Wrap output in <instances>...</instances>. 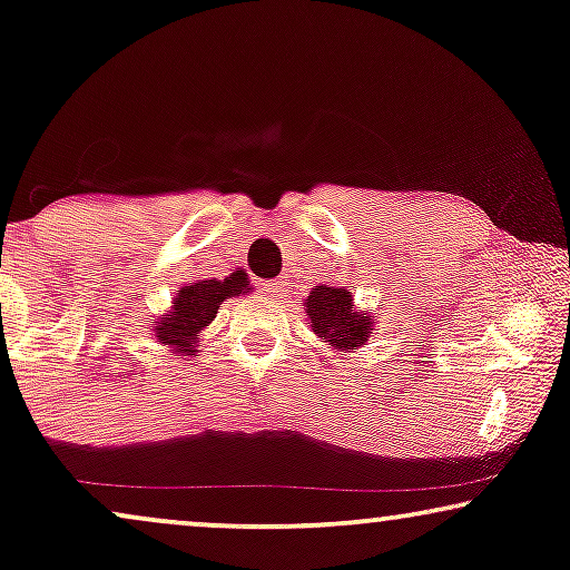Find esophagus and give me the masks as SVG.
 Here are the masks:
<instances>
[{
	"label": "esophagus",
	"mask_w": 570,
	"mask_h": 570,
	"mask_svg": "<svg viewBox=\"0 0 570 570\" xmlns=\"http://www.w3.org/2000/svg\"><path fill=\"white\" fill-rule=\"evenodd\" d=\"M264 291H267L272 298H279V295L285 293V285L279 283V279H267V283H264Z\"/></svg>",
	"instance_id": "obj_1"
}]
</instances>
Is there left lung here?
I'll return each mask as SVG.
<instances>
[{
  "label": "left lung",
  "instance_id": "1",
  "mask_svg": "<svg viewBox=\"0 0 570 570\" xmlns=\"http://www.w3.org/2000/svg\"><path fill=\"white\" fill-rule=\"evenodd\" d=\"M306 316L311 330L332 350H357L371 337L373 318L353 306V295L347 287H311L306 298Z\"/></svg>",
  "mask_w": 570,
  "mask_h": 570
}]
</instances>
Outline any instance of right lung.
I'll use <instances>...</instances> for the list:
<instances>
[{
  "label": "right lung",
  "mask_w": 570,
  "mask_h": 570,
  "mask_svg": "<svg viewBox=\"0 0 570 570\" xmlns=\"http://www.w3.org/2000/svg\"><path fill=\"white\" fill-rule=\"evenodd\" d=\"M248 275L246 272H233L230 277L225 279H197V283L184 285L181 291L176 293L174 306L166 316H160L155 324V337H158L160 345L174 347L176 353H197L199 332H205L209 324L215 322L217 308L225 298H233V295L248 293Z\"/></svg>",
  "instance_id": "add662e5"
}]
</instances>
